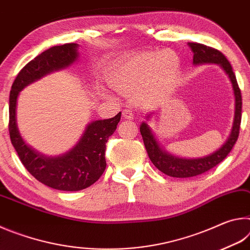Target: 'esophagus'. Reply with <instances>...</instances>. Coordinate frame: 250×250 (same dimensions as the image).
<instances>
[{
    "label": "esophagus",
    "instance_id": "obj_1",
    "mask_svg": "<svg viewBox=\"0 0 250 250\" xmlns=\"http://www.w3.org/2000/svg\"><path fill=\"white\" fill-rule=\"evenodd\" d=\"M122 117H124L125 119H126V120H132L134 118V115H133V112L131 111V110L125 109L124 111H122Z\"/></svg>",
    "mask_w": 250,
    "mask_h": 250
}]
</instances>
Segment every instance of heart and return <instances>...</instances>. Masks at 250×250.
I'll list each match as a JSON object with an SVG mask.
<instances>
[{
  "instance_id": "heart-1",
  "label": "heart",
  "mask_w": 250,
  "mask_h": 250,
  "mask_svg": "<svg viewBox=\"0 0 250 250\" xmlns=\"http://www.w3.org/2000/svg\"><path fill=\"white\" fill-rule=\"evenodd\" d=\"M180 58L171 49L125 56L110 70L112 84L142 104H151L166 94L176 77Z\"/></svg>"
}]
</instances>
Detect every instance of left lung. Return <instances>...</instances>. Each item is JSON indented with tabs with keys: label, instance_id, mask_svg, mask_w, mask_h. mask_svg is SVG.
I'll list each match as a JSON object with an SVG mask.
<instances>
[{
	"label": "left lung",
	"instance_id": "8db88e82",
	"mask_svg": "<svg viewBox=\"0 0 250 250\" xmlns=\"http://www.w3.org/2000/svg\"><path fill=\"white\" fill-rule=\"evenodd\" d=\"M188 46L191 47L194 54V65L217 64L228 75V78H229L232 84V90H234L235 96V116L234 122H232L231 132L222 147H219L217 151L213 152L209 155L198 159L179 158V156L172 155L166 150H163L162 146H160L159 142L156 141L151 128L147 125V122H142L140 125V132L143 142H145L147 155H149L152 163L154 164L158 170L172 177H192L200 175L202 173H205L206 171L216 167L218 163H221L231 151L232 146H235L239 135L240 121H242V94H240L236 76L234 71H232L229 62L227 61V58L219 50L209 47V46L200 43H188ZM146 118L150 119V115L146 116Z\"/></svg>",
	"mask_w": 250,
	"mask_h": 250
}]
</instances>
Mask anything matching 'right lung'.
Segmentation results:
<instances>
[{
  "label": "right lung",
  "instance_id": "right-lung-1",
  "mask_svg": "<svg viewBox=\"0 0 250 250\" xmlns=\"http://www.w3.org/2000/svg\"><path fill=\"white\" fill-rule=\"evenodd\" d=\"M78 44L69 43L46 49L25 65L16 76L10 92L11 142L25 168L41 183L59 191L74 192L88 188L104 172L105 143L115 132L121 112L110 119L92 121L73 149L59 156H44L29 147L16 124V104L21 90L45 75L70 66L78 58Z\"/></svg>",
  "mask_w": 250,
  "mask_h": 250
}]
</instances>
